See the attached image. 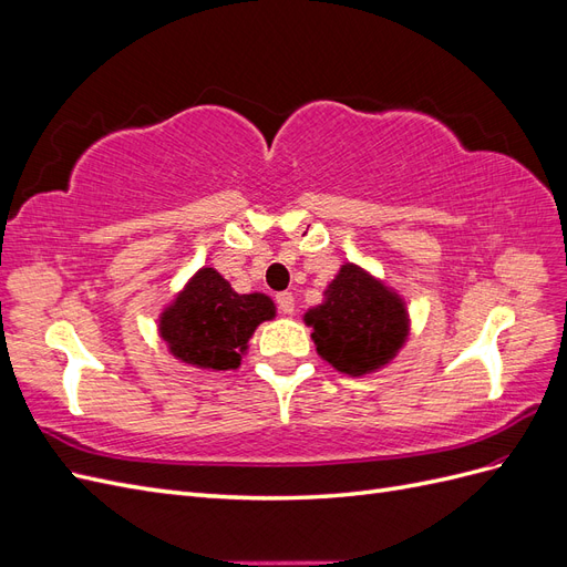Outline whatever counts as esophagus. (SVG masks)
<instances>
[{
    "label": "esophagus",
    "instance_id": "1",
    "mask_svg": "<svg viewBox=\"0 0 567 567\" xmlns=\"http://www.w3.org/2000/svg\"><path fill=\"white\" fill-rule=\"evenodd\" d=\"M277 305H279L281 315H293L296 312V298H293V293H288V290H284V293L277 296Z\"/></svg>",
    "mask_w": 567,
    "mask_h": 567
}]
</instances>
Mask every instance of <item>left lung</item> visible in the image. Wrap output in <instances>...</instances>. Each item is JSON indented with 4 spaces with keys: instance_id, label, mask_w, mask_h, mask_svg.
I'll use <instances>...</instances> for the list:
<instances>
[{
    "instance_id": "1",
    "label": "left lung",
    "mask_w": 567,
    "mask_h": 567,
    "mask_svg": "<svg viewBox=\"0 0 567 567\" xmlns=\"http://www.w3.org/2000/svg\"><path fill=\"white\" fill-rule=\"evenodd\" d=\"M321 359L336 371L367 375L390 364L409 336L404 300L359 265L346 262L323 302L305 312Z\"/></svg>"
}]
</instances>
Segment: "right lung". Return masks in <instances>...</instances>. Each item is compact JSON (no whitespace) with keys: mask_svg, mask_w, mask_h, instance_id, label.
Masks as SVG:
<instances>
[{"mask_svg":"<svg viewBox=\"0 0 567 567\" xmlns=\"http://www.w3.org/2000/svg\"><path fill=\"white\" fill-rule=\"evenodd\" d=\"M274 315L269 296L236 293L217 269L203 267L161 312L158 331L179 362L229 371L241 367L255 329Z\"/></svg>","mask_w":567,"mask_h":567,"instance_id":"obj_1","label":"right lung"}]
</instances>
